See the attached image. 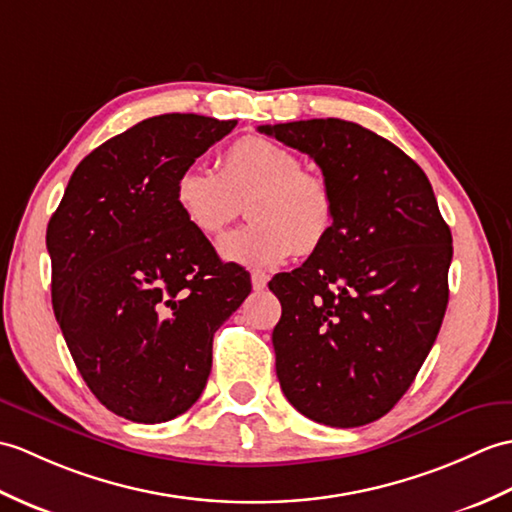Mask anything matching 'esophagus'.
Masks as SVG:
<instances>
[{"label": "esophagus", "instance_id": "obj_1", "mask_svg": "<svg viewBox=\"0 0 512 512\" xmlns=\"http://www.w3.org/2000/svg\"><path fill=\"white\" fill-rule=\"evenodd\" d=\"M267 276L265 274H260V271H254L252 274V287H254V291H263L265 287H267Z\"/></svg>", "mask_w": 512, "mask_h": 512}]
</instances>
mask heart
Returning <instances> with one entry per match:
<instances>
[{
	"label": "heart",
	"instance_id": "heart-1",
	"mask_svg": "<svg viewBox=\"0 0 512 512\" xmlns=\"http://www.w3.org/2000/svg\"><path fill=\"white\" fill-rule=\"evenodd\" d=\"M175 206L203 236L219 234L245 201L247 225L225 234L227 263L274 269L295 249L313 254L335 223V199L326 179L304 170L300 157L274 140L245 135L225 149L219 173L184 168L175 179Z\"/></svg>",
	"mask_w": 512,
	"mask_h": 512
}]
</instances>
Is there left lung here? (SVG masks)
I'll list each match as a JSON object with an SVG mask.
<instances>
[{
    "label": "left lung",
    "instance_id": "obj_1",
    "mask_svg": "<svg viewBox=\"0 0 512 512\" xmlns=\"http://www.w3.org/2000/svg\"><path fill=\"white\" fill-rule=\"evenodd\" d=\"M313 157L335 199L326 241L269 289L271 342L289 403L328 427L388 414L434 346L449 302L453 241L427 175L381 135L339 118L265 124Z\"/></svg>",
    "mask_w": 512,
    "mask_h": 512
}]
</instances>
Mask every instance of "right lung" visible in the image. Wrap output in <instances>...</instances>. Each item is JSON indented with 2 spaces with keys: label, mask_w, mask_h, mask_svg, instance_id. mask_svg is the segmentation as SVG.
I'll use <instances>...</instances> for the list:
<instances>
[{
  "label": "right lung",
  "mask_w": 512,
  "mask_h": 512,
  "mask_svg": "<svg viewBox=\"0 0 512 512\" xmlns=\"http://www.w3.org/2000/svg\"><path fill=\"white\" fill-rule=\"evenodd\" d=\"M236 120L164 113L76 166L45 232L52 306L87 388L133 423H166L210 377L212 337L252 291L181 217L175 179Z\"/></svg>",
  "instance_id": "add662e5"
}]
</instances>
